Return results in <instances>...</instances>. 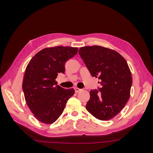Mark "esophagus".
I'll return each instance as SVG.
<instances>
[{"instance_id":"esophagus-1","label":"esophagus","mask_w":153,"mask_h":153,"mask_svg":"<svg viewBox=\"0 0 153 153\" xmlns=\"http://www.w3.org/2000/svg\"><path fill=\"white\" fill-rule=\"evenodd\" d=\"M81 89H80L79 88H77V87H75V92H76V93H77V92H78L79 91H80Z\"/></svg>"}]
</instances>
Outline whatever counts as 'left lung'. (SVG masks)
Here are the masks:
<instances>
[{"label": "left lung", "instance_id": "obj_1", "mask_svg": "<svg viewBox=\"0 0 153 153\" xmlns=\"http://www.w3.org/2000/svg\"><path fill=\"white\" fill-rule=\"evenodd\" d=\"M78 54L91 75L100 80V92H89L86 109L101 121L112 119L121 112L130 96L132 78L126 61L116 51L101 46L81 47Z\"/></svg>", "mask_w": 153, "mask_h": 153}]
</instances>
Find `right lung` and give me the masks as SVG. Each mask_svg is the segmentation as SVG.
<instances>
[{
  "mask_svg": "<svg viewBox=\"0 0 153 153\" xmlns=\"http://www.w3.org/2000/svg\"><path fill=\"white\" fill-rule=\"evenodd\" d=\"M78 48L57 46L45 48L31 59L25 69L22 88L25 99L35 118L52 124L61 116L73 89H63L55 79L64 73L65 64L77 53Z\"/></svg>",
  "mask_w": 153,
  "mask_h": 153,
  "instance_id": "obj_1",
  "label": "right lung"
}]
</instances>
